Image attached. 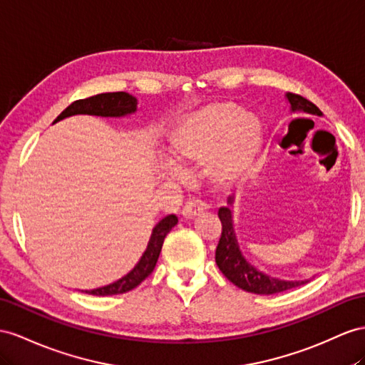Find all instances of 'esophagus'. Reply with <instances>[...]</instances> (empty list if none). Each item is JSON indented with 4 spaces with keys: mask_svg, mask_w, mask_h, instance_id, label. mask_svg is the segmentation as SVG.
Here are the masks:
<instances>
[{
    "mask_svg": "<svg viewBox=\"0 0 365 365\" xmlns=\"http://www.w3.org/2000/svg\"><path fill=\"white\" fill-rule=\"evenodd\" d=\"M207 208H208L207 203L199 200V199L190 200V202H186V205L183 207L182 216H183L185 219H194V217L200 216V214H202L205 210H207Z\"/></svg>",
    "mask_w": 365,
    "mask_h": 365,
    "instance_id": "1",
    "label": "esophagus"
}]
</instances>
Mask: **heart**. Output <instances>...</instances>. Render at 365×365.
<instances>
[{"instance_id":"b5f03b06","label":"heart","mask_w":365,"mask_h":365,"mask_svg":"<svg viewBox=\"0 0 365 365\" xmlns=\"http://www.w3.org/2000/svg\"><path fill=\"white\" fill-rule=\"evenodd\" d=\"M264 148V125L255 112L230 101L208 103L182 117L168 135L175 160L200 163L219 180L247 173Z\"/></svg>"}]
</instances>
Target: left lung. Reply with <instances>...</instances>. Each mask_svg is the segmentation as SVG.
<instances>
[{"label":"left lung","instance_id":"obj_1","mask_svg":"<svg viewBox=\"0 0 365 365\" xmlns=\"http://www.w3.org/2000/svg\"><path fill=\"white\" fill-rule=\"evenodd\" d=\"M287 98L293 112H305V114L322 115L321 109L317 108L314 103L297 96V93L288 92ZM232 202H235V195H230L228 207L219 208L222 235L216 248V264L223 273V276L236 287L255 294H274L307 284L308 280H282L272 277L262 272H259L256 267L247 262V259L240 253L236 232L235 228H232V211L230 208Z\"/></svg>","mask_w":365,"mask_h":365}]
</instances>
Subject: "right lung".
Here are the masks:
<instances>
[{
  "mask_svg": "<svg viewBox=\"0 0 365 365\" xmlns=\"http://www.w3.org/2000/svg\"><path fill=\"white\" fill-rule=\"evenodd\" d=\"M135 110H137V98L134 96H130L128 92H106V93H98V96L71 103V105L64 109L57 118H55L53 123L77 114L100 115V117H125L129 114H134ZM177 222H179V219H177L174 214H170V216L163 217L157 223L153 230L151 239L148 242V248L143 253L142 259L138 260V264L130 269L126 276H123L109 285L100 287L96 289H86L85 293L93 294V296L121 294V293L130 292V289L142 284L143 280L154 272L157 259L160 256L163 240L168 232L171 231V228L177 225Z\"/></svg>",
  "mask_w": 365,
  "mask_h": 365,
  "instance_id": "1",
  "label": "right lung"
}]
</instances>
